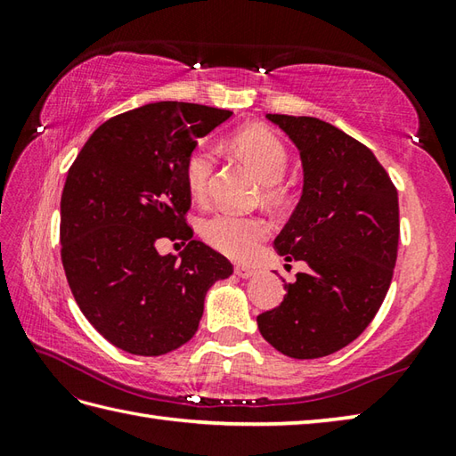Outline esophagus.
Here are the masks:
<instances>
[{"label":"esophagus","mask_w":456,"mask_h":456,"mask_svg":"<svg viewBox=\"0 0 456 456\" xmlns=\"http://www.w3.org/2000/svg\"><path fill=\"white\" fill-rule=\"evenodd\" d=\"M235 274H237L239 278L247 280V278H253V276H255V270L250 268V266H245V265H237V266H235Z\"/></svg>","instance_id":"34e87169"}]
</instances>
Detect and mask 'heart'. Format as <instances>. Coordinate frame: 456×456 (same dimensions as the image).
Listing matches in <instances>:
<instances>
[{"instance_id": "obj_1", "label": "heart", "mask_w": 456, "mask_h": 456, "mask_svg": "<svg viewBox=\"0 0 456 456\" xmlns=\"http://www.w3.org/2000/svg\"><path fill=\"white\" fill-rule=\"evenodd\" d=\"M229 149L247 162L256 178L265 183V193L270 201L282 200V188L276 182L286 172L288 151L278 134L260 127V125H248V127L231 134ZM213 167H216V154L203 144L188 154L186 164H183V178H186V186L193 198L201 200L208 196ZM200 233L203 240L219 253L245 260L253 256L260 240L266 237L268 225L260 217L216 211L201 221Z\"/></svg>"}]
</instances>
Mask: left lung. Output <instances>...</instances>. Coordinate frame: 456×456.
<instances>
[{"label": "left lung", "instance_id": "8db88e82", "mask_svg": "<svg viewBox=\"0 0 456 456\" xmlns=\"http://www.w3.org/2000/svg\"><path fill=\"white\" fill-rule=\"evenodd\" d=\"M302 159V198L274 239L309 266L256 323L276 351L319 358L353 343L388 292L400 240L398 190L362 142L315 118L266 113Z\"/></svg>", "mask_w": 456, "mask_h": 456}]
</instances>
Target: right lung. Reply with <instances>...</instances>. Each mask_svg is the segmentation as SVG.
Here are the masks:
<instances>
[{
    "mask_svg": "<svg viewBox=\"0 0 456 456\" xmlns=\"http://www.w3.org/2000/svg\"><path fill=\"white\" fill-rule=\"evenodd\" d=\"M233 111L157 102L108 119L68 170L61 256L86 319L125 353L160 356L196 335L208 289L233 274L229 260L186 225L188 154ZM159 238L189 245L158 255Z\"/></svg>",
    "mask_w": 456,
    "mask_h": 456,
    "instance_id": "obj_1",
    "label": "right lung"
}]
</instances>
